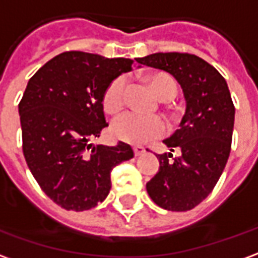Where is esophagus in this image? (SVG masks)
Here are the masks:
<instances>
[{"label": "esophagus", "mask_w": 258, "mask_h": 258, "mask_svg": "<svg viewBox=\"0 0 258 258\" xmlns=\"http://www.w3.org/2000/svg\"><path fill=\"white\" fill-rule=\"evenodd\" d=\"M145 152H146V149L144 148V146H135V148H134L135 156H142V155H144Z\"/></svg>", "instance_id": "obj_1"}]
</instances>
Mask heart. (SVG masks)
Returning a JSON list of instances; mask_svg holds the SVG:
<instances>
[{
    "label": "heart",
    "mask_w": 258,
    "mask_h": 258,
    "mask_svg": "<svg viewBox=\"0 0 258 258\" xmlns=\"http://www.w3.org/2000/svg\"><path fill=\"white\" fill-rule=\"evenodd\" d=\"M125 85L127 80L118 76L107 85L103 94V107L107 113L116 114L125 105ZM152 90L160 99L177 95V83L167 74H156L151 79ZM113 135L120 141L133 145H142L152 140L160 138L167 133V123L160 116H142L128 112L118 116L112 124Z\"/></svg>",
    "instance_id": "heart-1"
}]
</instances>
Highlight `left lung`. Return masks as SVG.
<instances>
[{
	"instance_id": "obj_1",
	"label": "left lung",
	"mask_w": 258,
	"mask_h": 258,
	"mask_svg": "<svg viewBox=\"0 0 258 258\" xmlns=\"http://www.w3.org/2000/svg\"><path fill=\"white\" fill-rule=\"evenodd\" d=\"M137 62L160 69L177 80L186 109L179 128L163 142L174 152L157 155L159 173L146 184L151 199L162 209L192 210L211 194L231 152L235 106L225 79L196 55L157 52Z\"/></svg>"
}]
</instances>
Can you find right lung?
Returning a JSON list of instances; mask_svg holds the SVG:
<instances>
[{"label":"right lung","instance_id":"right-lung-1","mask_svg":"<svg viewBox=\"0 0 258 258\" xmlns=\"http://www.w3.org/2000/svg\"><path fill=\"white\" fill-rule=\"evenodd\" d=\"M134 60L70 51L29 80L19 103L23 155L44 194L64 210H90L106 199L110 171L134 157L128 144H90L107 127L103 94Z\"/></svg>","mask_w":258,"mask_h":258}]
</instances>
